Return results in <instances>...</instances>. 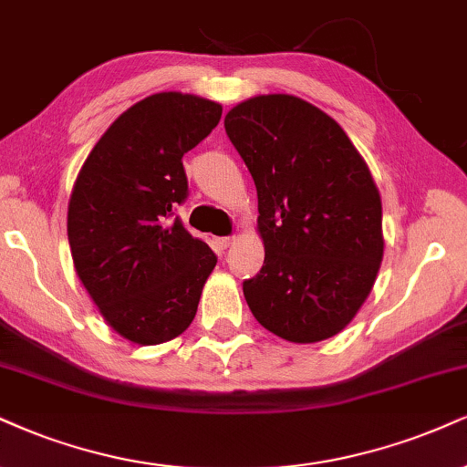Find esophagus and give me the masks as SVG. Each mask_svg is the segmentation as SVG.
I'll return each mask as SVG.
<instances>
[{"label":"esophagus","mask_w":467,"mask_h":467,"mask_svg":"<svg viewBox=\"0 0 467 467\" xmlns=\"http://www.w3.org/2000/svg\"><path fill=\"white\" fill-rule=\"evenodd\" d=\"M234 240H235L234 235H224V238H216V246L221 251H224V249H229V246L234 244Z\"/></svg>","instance_id":"obj_1"}]
</instances>
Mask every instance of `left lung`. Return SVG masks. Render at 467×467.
<instances>
[{
  "label": "left lung",
  "mask_w": 467,
  "mask_h": 467,
  "mask_svg": "<svg viewBox=\"0 0 467 467\" xmlns=\"http://www.w3.org/2000/svg\"><path fill=\"white\" fill-rule=\"evenodd\" d=\"M257 188L264 266L243 290L264 329L312 344L347 329L383 260V207L366 160L329 114L295 95L224 117Z\"/></svg>",
  "instance_id": "obj_1"
}]
</instances>
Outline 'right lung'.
<instances>
[{
	"label": "right lung",
	"instance_id": "add662e5",
	"mask_svg": "<svg viewBox=\"0 0 467 467\" xmlns=\"http://www.w3.org/2000/svg\"><path fill=\"white\" fill-rule=\"evenodd\" d=\"M203 97L155 93L114 120L68 199L73 266L103 320L142 347L182 336L197 314L214 251L172 207L188 194L182 158L221 120Z\"/></svg>",
	"mask_w": 467,
	"mask_h": 467
}]
</instances>
